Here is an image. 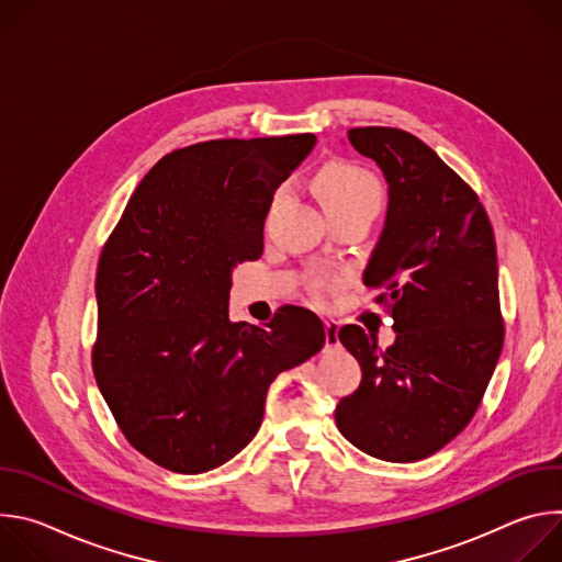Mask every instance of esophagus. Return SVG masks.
Returning <instances> with one entry per match:
<instances>
[{
    "instance_id": "34e87169",
    "label": "esophagus",
    "mask_w": 562,
    "mask_h": 562,
    "mask_svg": "<svg viewBox=\"0 0 562 562\" xmlns=\"http://www.w3.org/2000/svg\"><path fill=\"white\" fill-rule=\"evenodd\" d=\"M338 325L334 323V319H327L325 323V345H327V349H334V347H338Z\"/></svg>"
}]
</instances>
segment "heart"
I'll list each match as a JSON object with an SVG mask.
<instances>
[{"mask_svg": "<svg viewBox=\"0 0 562 562\" xmlns=\"http://www.w3.org/2000/svg\"><path fill=\"white\" fill-rule=\"evenodd\" d=\"M315 193L319 204L325 206L327 215H342L351 211L378 213L382 202V187L378 178L360 165L353 162H331L317 176ZM282 193L276 195V202ZM313 291H325L327 278L317 276L311 280Z\"/></svg>", "mask_w": 562, "mask_h": 562, "instance_id": "1", "label": "heart"}]
</instances>
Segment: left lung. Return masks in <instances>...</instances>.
I'll return each mask as SVG.
<instances>
[{
	"instance_id": "8db88e82",
	"label": "left lung",
	"mask_w": 562,
	"mask_h": 562,
	"mask_svg": "<svg viewBox=\"0 0 562 562\" xmlns=\"http://www.w3.org/2000/svg\"><path fill=\"white\" fill-rule=\"evenodd\" d=\"M349 142L386 182L362 282L380 291L395 340L380 351L358 325L338 331L362 382L338 403L336 425L373 458L416 462L469 425L501 358L494 231L475 193L416 135L367 126Z\"/></svg>"
}]
</instances>
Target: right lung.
<instances>
[{
	"mask_svg": "<svg viewBox=\"0 0 562 562\" xmlns=\"http://www.w3.org/2000/svg\"><path fill=\"white\" fill-rule=\"evenodd\" d=\"M315 135L211 139L144 176L102 249L98 386L126 440L155 464L204 473L258 434L269 384L325 347V325L284 306L231 323L233 269L262 256L278 187Z\"/></svg>",
	"mask_w": 562,
	"mask_h": 562,
	"instance_id": "1",
	"label": "right lung"
}]
</instances>
